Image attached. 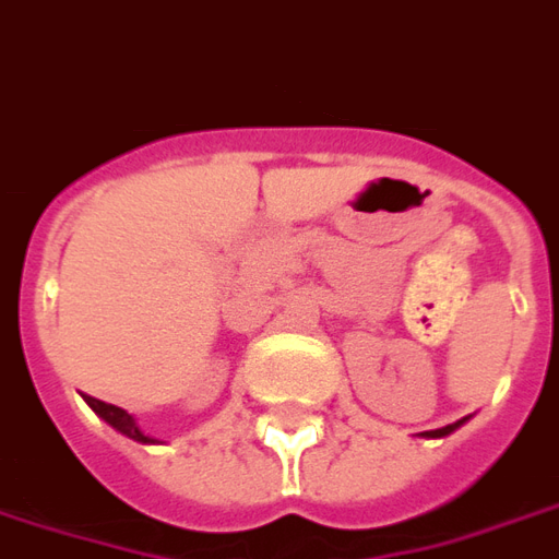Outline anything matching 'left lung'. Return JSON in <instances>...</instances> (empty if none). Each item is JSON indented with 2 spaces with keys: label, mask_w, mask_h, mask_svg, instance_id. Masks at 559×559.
Listing matches in <instances>:
<instances>
[{
  "label": "left lung",
  "mask_w": 559,
  "mask_h": 559,
  "mask_svg": "<svg viewBox=\"0 0 559 559\" xmlns=\"http://www.w3.org/2000/svg\"><path fill=\"white\" fill-rule=\"evenodd\" d=\"M459 424H462V420H456V424H450V427L429 429V432H424V436H427V438H444V436H450V432H453V429H456Z\"/></svg>",
  "instance_id": "obj_1"
}]
</instances>
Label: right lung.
<instances>
[{
    "mask_svg": "<svg viewBox=\"0 0 559 559\" xmlns=\"http://www.w3.org/2000/svg\"><path fill=\"white\" fill-rule=\"evenodd\" d=\"M85 403H88V406L94 408V412H97V415H100L111 429H118L121 436L132 438V441H142V444H159L156 438L144 436L142 429H139V424L132 420V415H127L123 408L111 406V403H103V400H97V396H85Z\"/></svg>",
    "mask_w": 559,
    "mask_h": 559,
    "instance_id": "obj_1",
    "label": "right lung"
}]
</instances>
